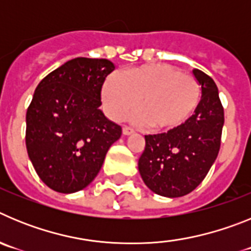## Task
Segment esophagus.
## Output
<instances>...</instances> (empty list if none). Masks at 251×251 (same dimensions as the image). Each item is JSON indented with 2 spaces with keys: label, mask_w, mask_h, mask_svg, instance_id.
<instances>
[{
  "label": "esophagus",
  "mask_w": 251,
  "mask_h": 251,
  "mask_svg": "<svg viewBox=\"0 0 251 251\" xmlns=\"http://www.w3.org/2000/svg\"><path fill=\"white\" fill-rule=\"evenodd\" d=\"M133 132H134V130H133L130 127H127V126H124V127H123V134H124V136H129V134H132Z\"/></svg>",
  "instance_id": "obj_1"
}]
</instances>
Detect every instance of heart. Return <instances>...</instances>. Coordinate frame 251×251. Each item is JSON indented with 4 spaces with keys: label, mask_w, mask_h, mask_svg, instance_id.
Wrapping results in <instances>:
<instances>
[{
    "label": "heart",
    "mask_w": 251,
    "mask_h": 251,
    "mask_svg": "<svg viewBox=\"0 0 251 251\" xmlns=\"http://www.w3.org/2000/svg\"><path fill=\"white\" fill-rule=\"evenodd\" d=\"M201 100V85L194 76L170 64L134 68L122 76L110 74L101 88V101L113 121H122L138 109L156 132L183 127Z\"/></svg>",
    "instance_id": "1"
}]
</instances>
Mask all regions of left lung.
Masks as SVG:
<instances>
[{
  "mask_svg": "<svg viewBox=\"0 0 251 251\" xmlns=\"http://www.w3.org/2000/svg\"><path fill=\"white\" fill-rule=\"evenodd\" d=\"M194 76L201 85V100L190 121L174 132L145 136L138 159L143 182L165 197H181L202 182L219 154L224 108L211 77L199 69Z\"/></svg>",
  "mask_w": 251,
  "mask_h": 251,
  "instance_id": "left-lung-1",
  "label": "left lung"
}]
</instances>
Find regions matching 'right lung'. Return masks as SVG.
<instances>
[{
  "instance_id": "right-lung-1",
  "label": "right lung",
  "mask_w": 251,
  "mask_h": 251,
  "mask_svg": "<svg viewBox=\"0 0 251 251\" xmlns=\"http://www.w3.org/2000/svg\"><path fill=\"white\" fill-rule=\"evenodd\" d=\"M106 59L76 57L40 81L26 113V148L36 174L61 194L80 191L103 166L122 128L99 109Z\"/></svg>"
}]
</instances>
